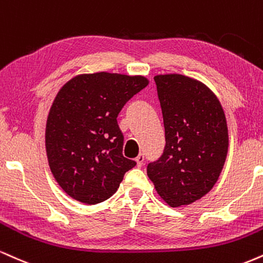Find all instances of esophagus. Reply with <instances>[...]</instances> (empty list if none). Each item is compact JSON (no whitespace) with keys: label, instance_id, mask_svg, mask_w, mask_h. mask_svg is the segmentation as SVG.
<instances>
[{"label":"esophagus","instance_id":"obj_1","mask_svg":"<svg viewBox=\"0 0 263 263\" xmlns=\"http://www.w3.org/2000/svg\"><path fill=\"white\" fill-rule=\"evenodd\" d=\"M136 163H137V166H142L144 163V154H140L137 158H136Z\"/></svg>","mask_w":263,"mask_h":263}]
</instances>
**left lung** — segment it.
Wrapping results in <instances>:
<instances>
[{"label":"left lung","instance_id":"obj_1","mask_svg":"<svg viewBox=\"0 0 263 263\" xmlns=\"http://www.w3.org/2000/svg\"><path fill=\"white\" fill-rule=\"evenodd\" d=\"M165 147L147 175L172 207L191 204L211 191L226 163L228 126L218 98L202 82L182 74L154 77Z\"/></svg>","mask_w":263,"mask_h":263}]
</instances>
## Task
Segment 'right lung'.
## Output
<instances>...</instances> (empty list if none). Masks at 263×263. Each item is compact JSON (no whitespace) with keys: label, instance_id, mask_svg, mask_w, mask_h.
<instances>
[{"label":"right lung","instance_id":"right-lung-1","mask_svg":"<svg viewBox=\"0 0 263 263\" xmlns=\"http://www.w3.org/2000/svg\"><path fill=\"white\" fill-rule=\"evenodd\" d=\"M147 85L143 76L98 72L76 76L60 89L47 116L45 145L53 178L72 198L87 204L107 200L136 165L122 156L116 119Z\"/></svg>","mask_w":263,"mask_h":263}]
</instances>
